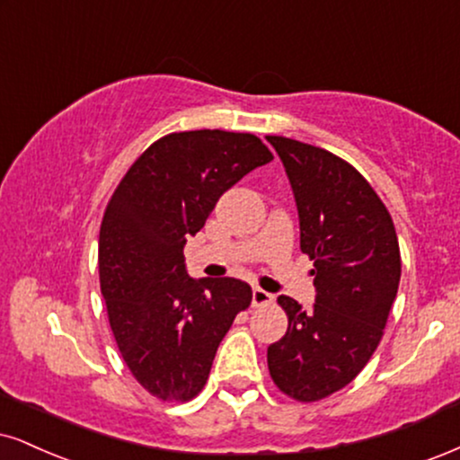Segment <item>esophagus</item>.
<instances>
[{"instance_id": "1", "label": "esophagus", "mask_w": 460, "mask_h": 460, "mask_svg": "<svg viewBox=\"0 0 460 460\" xmlns=\"http://www.w3.org/2000/svg\"><path fill=\"white\" fill-rule=\"evenodd\" d=\"M252 303H253V307H262V305H270V303H273V294H269L266 290H262V288H253Z\"/></svg>"}]
</instances>
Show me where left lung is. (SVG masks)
Instances as JSON below:
<instances>
[{"mask_svg": "<svg viewBox=\"0 0 460 460\" xmlns=\"http://www.w3.org/2000/svg\"><path fill=\"white\" fill-rule=\"evenodd\" d=\"M266 140L290 179L317 292L311 311L277 298L288 331L266 360L283 394L315 403L348 386L382 341L399 290V239L386 204L351 164L286 136Z\"/></svg>", "mask_w": 460, "mask_h": 460, "instance_id": "8db88e82", "label": "left lung"}]
</instances>
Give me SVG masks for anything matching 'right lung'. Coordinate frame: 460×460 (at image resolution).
<instances>
[{
  "label": "right lung",
  "mask_w": 460,
  "mask_h": 460,
  "mask_svg": "<svg viewBox=\"0 0 460 460\" xmlns=\"http://www.w3.org/2000/svg\"><path fill=\"white\" fill-rule=\"evenodd\" d=\"M270 160L273 153L253 134L174 132L129 166L106 204L102 296L121 358L157 399H194L236 314L252 305L245 281L191 279L183 247L219 196Z\"/></svg>",
  "instance_id": "add662e5"
}]
</instances>
